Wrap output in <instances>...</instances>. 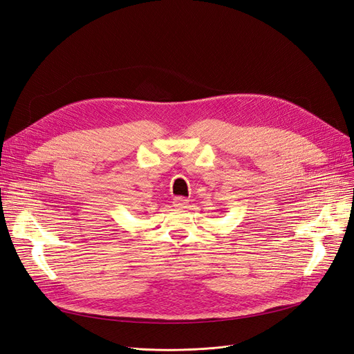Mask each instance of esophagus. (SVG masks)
Returning <instances> with one entry per match:
<instances>
[{
	"mask_svg": "<svg viewBox=\"0 0 354 354\" xmlns=\"http://www.w3.org/2000/svg\"><path fill=\"white\" fill-rule=\"evenodd\" d=\"M173 203H174V206H176V208L181 209V208H186V205L189 203V199H186V198H183V196H178V198H174Z\"/></svg>",
	"mask_w": 354,
	"mask_h": 354,
	"instance_id": "34e87169",
	"label": "esophagus"
}]
</instances>
